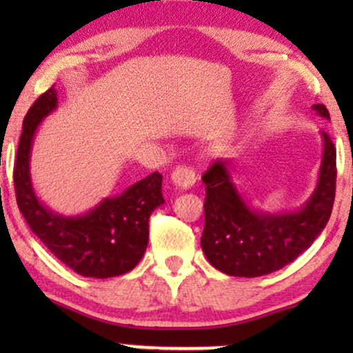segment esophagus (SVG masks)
<instances>
[{"label":"esophagus","instance_id":"esophagus-1","mask_svg":"<svg viewBox=\"0 0 353 353\" xmlns=\"http://www.w3.org/2000/svg\"><path fill=\"white\" fill-rule=\"evenodd\" d=\"M171 181L176 188L179 189H189L196 184V172L192 169L185 168V165H179L171 174Z\"/></svg>","mask_w":353,"mask_h":353}]
</instances>
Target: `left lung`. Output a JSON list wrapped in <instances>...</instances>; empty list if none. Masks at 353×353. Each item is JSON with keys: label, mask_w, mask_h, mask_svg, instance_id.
<instances>
[{"label": "left lung", "mask_w": 353, "mask_h": 353, "mask_svg": "<svg viewBox=\"0 0 353 353\" xmlns=\"http://www.w3.org/2000/svg\"><path fill=\"white\" fill-rule=\"evenodd\" d=\"M319 116L330 119L323 104H314ZM322 137L317 185L297 210L267 212L249 204L232 179L234 163L219 159L202 176L205 184L204 232L201 247L221 272L234 277H261L295 261L325 229L335 199V148L327 132Z\"/></svg>", "instance_id": "left-lung-1"}]
</instances>
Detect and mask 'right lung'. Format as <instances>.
<instances>
[{
	"label": "right lung",
	"mask_w": 353,
	"mask_h": 353,
	"mask_svg": "<svg viewBox=\"0 0 353 353\" xmlns=\"http://www.w3.org/2000/svg\"><path fill=\"white\" fill-rule=\"evenodd\" d=\"M56 108L58 91L52 86L34 101L23 121L13 174L18 208L39 241L76 274L96 279L123 275L134 269L145 252L149 217L164 204L163 176L149 174L78 216L51 210L33 188L30 161L36 131Z\"/></svg>",
	"instance_id": "1"
}]
</instances>
